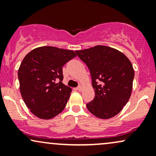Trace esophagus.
Returning <instances> with one entry per match:
<instances>
[{
	"instance_id": "1",
	"label": "esophagus",
	"mask_w": 156,
	"mask_h": 156,
	"mask_svg": "<svg viewBox=\"0 0 156 156\" xmlns=\"http://www.w3.org/2000/svg\"><path fill=\"white\" fill-rule=\"evenodd\" d=\"M77 89H78L79 92H80V91H82V89H83V87H82V86H78V87H77Z\"/></svg>"
}]
</instances>
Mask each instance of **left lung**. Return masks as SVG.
Segmentation results:
<instances>
[{
  "label": "left lung",
  "mask_w": 156,
  "mask_h": 156,
  "mask_svg": "<svg viewBox=\"0 0 156 156\" xmlns=\"http://www.w3.org/2000/svg\"><path fill=\"white\" fill-rule=\"evenodd\" d=\"M87 64L95 96L87 107L100 119H110L128 103L133 89L134 69L124 53L104 45L76 51Z\"/></svg>",
  "instance_id": "8db88e82"
}]
</instances>
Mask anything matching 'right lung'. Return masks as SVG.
I'll return each instance as SVG.
<instances>
[{
    "instance_id": "right-lung-1",
    "label": "right lung",
    "mask_w": 156,
    "mask_h": 156,
    "mask_svg": "<svg viewBox=\"0 0 156 156\" xmlns=\"http://www.w3.org/2000/svg\"><path fill=\"white\" fill-rule=\"evenodd\" d=\"M76 56L73 51L52 46L32 50L18 69L20 91L36 117L50 119L65 108L72 89L62 83V67Z\"/></svg>"
}]
</instances>
